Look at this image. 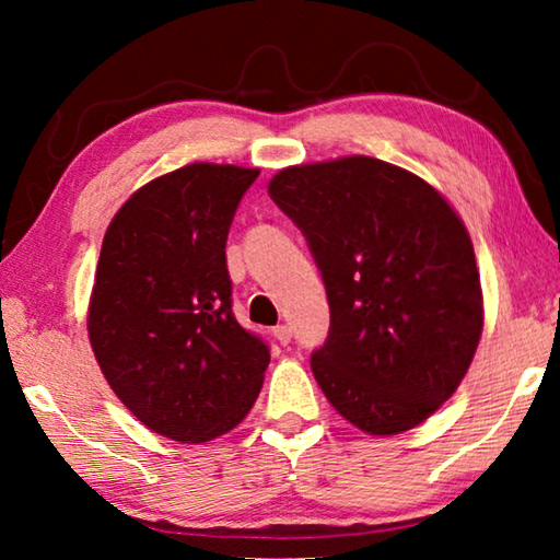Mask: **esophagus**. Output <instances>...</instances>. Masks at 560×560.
Wrapping results in <instances>:
<instances>
[{
	"label": "esophagus",
	"mask_w": 560,
	"mask_h": 560,
	"mask_svg": "<svg viewBox=\"0 0 560 560\" xmlns=\"http://www.w3.org/2000/svg\"><path fill=\"white\" fill-rule=\"evenodd\" d=\"M273 338H277L281 346L291 343V328H289V326H283V324H281V326H277V328H273Z\"/></svg>",
	"instance_id": "1"
}]
</instances>
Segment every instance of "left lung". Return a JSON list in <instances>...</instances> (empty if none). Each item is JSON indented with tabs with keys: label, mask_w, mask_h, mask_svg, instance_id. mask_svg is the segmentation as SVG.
Returning <instances> with one entry per match:
<instances>
[{
	"label": "left lung",
	"mask_w": 560,
	"mask_h": 560,
	"mask_svg": "<svg viewBox=\"0 0 560 560\" xmlns=\"http://www.w3.org/2000/svg\"><path fill=\"white\" fill-rule=\"evenodd\" d=\"M269 195L324 277L320 390L368 434L417 428L457 390L485 326L467 226L422 177L365 155L281 170Z\"/></svg>",
	"instance_id": "8db88e82"
}]
</instances>
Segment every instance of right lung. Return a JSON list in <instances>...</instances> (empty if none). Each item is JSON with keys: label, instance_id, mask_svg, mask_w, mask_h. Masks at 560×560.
Listing matches in <instances>:
<instances>
[{"label": "right lung", "instance_id": "1", "mask_svg": "<svg viewBox=\"0 0 560 560\" xmlns=\"http://www.w3.org/2000/svg\"><path fill=\"white\" fill-rule=\"evenodd\" d=\"M259 170L192 163L130 195L103 236L89 338L120 402L163 438L240 424L269 346L236 324L226 234Z\"/></svg>", "mask_w": 560, "mask_h": 560}]
</instances>
